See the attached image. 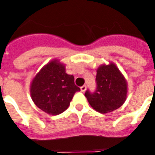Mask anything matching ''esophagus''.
Returning a JSON list of instances; mask_svg holds the SVG:
<instances>
[{"label": "esophagus", "instance_id": "34e87169", "mask_svg": "<svg viewBox=\"0 0 155 155\" xmlns=\"http://www.w3.org/2000/svg\"><path fill=\"white\" fill-rule=\"evenodd\" d=\"M86 88H87V86L86 85H83L81 87V91H82V92H84V91H86Z\"/></svg>", "mask_w": 155, "mask_h": 155}]
</instances>
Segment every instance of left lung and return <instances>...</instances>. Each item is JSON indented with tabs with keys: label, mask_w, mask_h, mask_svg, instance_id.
<instances>
[{
	"label": "left lung",
	"mask_w": 155,
	"mask_h": 155,
	"mask_svg": "<svg viewBox=\"0 0 155 155\" xmlns=\"http://www.w3.org/2000/svg\"><path fill=\"white\" fill-rule=\"evenodd\" d=\"M97 88L94 93L86 91L85 97L91 107L100 113L119 109L127 97V81L113 63L102 64L97 69Z\"/></svg>",
	"instance_id": "obj_1"
}]
</instances>
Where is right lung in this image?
<instances>
[{
  "label": "right lung",
  "mask_w": 155,
  "mask_h": 155,
  "mask_svg": "<svg viewBox=\"0 0 155 155\" xmlns=\"http://www.w3.org/2000/svg\"><path fill=\"white\" fill-rule=\"evenodd\" d=\"M79 91L74 76L66 73L65 65L59 60H53L43 66L30 85V94L35 105L52 116L68 109L75 92Z\"/></svg>",
  "instance_id": "1"
}]
</instances>
